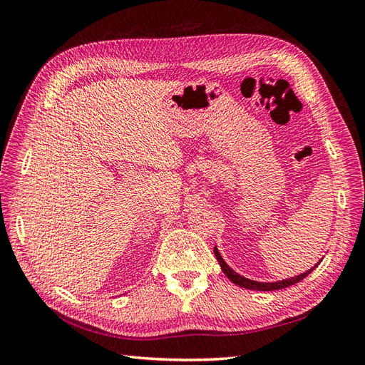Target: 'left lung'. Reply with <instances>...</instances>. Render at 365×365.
<instances>
[{"instance_id": "8db88e82", "label": "left lung", "mask_w": 365, "mask_h": 365, "mask_svg": "<svg viewBox=\"0 0 365 365\" xmlns=\"http://www.w3.org/2000/svg\"><path fill=\"white\" fill-rule=\"evenodd\" d=\"M215 256H216V259H217V262L220 264V268H222L224 274L227 275V277L231 282H233L237 286H240V288H247V289H252V291H277V289L288 288V286H292V284H295L298 282H302L304 277H307V275L311 274L319 264V262H318L314 268H311V269L300 274V275H295V277H291V279H286V280H282V282H274V283H263V282H256V280L245 279V277H242V275H239L237 272H235L225 263V260L222 259V256H220V252L217 251L216 247H215Z\"/></svg>"}]
</instances>
